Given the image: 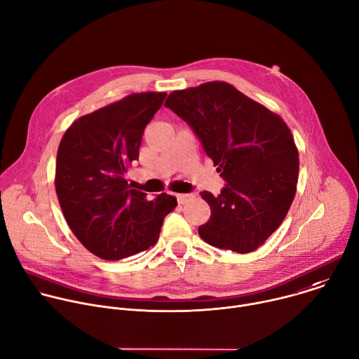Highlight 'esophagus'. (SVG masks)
Instances as JSON below:
<instances>
[{
    "label": "esophagus",
    "mask_w": 359,
    "mask_h": 359,
    "mask_svg": "<svg viewBox=\"0 0 359 359\" xmlns=\"http://www.w3.org/2000/svg\"><path fill=\"white\" fill-rule=\"evenodd\" d=\"M176 197H177V201H179V204H186L187 201L193 200L194 194H191V193H184V194H176Z\"/></svg>",
    "instance_id": "obj_1"
}]
</instances>
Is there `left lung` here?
I'll list each match as a JSON object with an SVG mask.
<instances>
[{
    "mask_svg": "<svg viewBox=\"0 0 359 359\" xmlns=\"http://www.w3.org/2000/svg\"><path fill=\"white\" fill-rule=\"evenodd\" d=\"M165 107L193 130L225 180L218 196L200 193L211 208L200 236L221 250L255 251L282 224L296 194L299 152L290 130L224 81L173 91Z\"/></svg>",
    "mask_w": 359,
    "mask_h": 359,
    "instance_id": "1",
    "label": "left lung"
}]
</instances>
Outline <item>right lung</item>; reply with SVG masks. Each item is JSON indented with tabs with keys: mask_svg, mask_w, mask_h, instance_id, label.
<instances>
[{
	"mask_svg": "<svg viewBox=\"0 0 359 359\" xmlns=\"http://www.w3.org/2000/svg\"><path fill=\"white\" fill-rule=\"evenodd\" d=\"M166 93L131 94L80 116L65 133L56 159V193L77 240L94 255L118 261L154 245L177 205L131 189L126 175L140 158L145 127Z\"/></svg>",
	"mask_w": 359,
	"mask_h": 359,
	"instance_id": "1",
	"label": "right lung"
}]
</instances>
